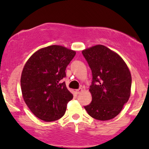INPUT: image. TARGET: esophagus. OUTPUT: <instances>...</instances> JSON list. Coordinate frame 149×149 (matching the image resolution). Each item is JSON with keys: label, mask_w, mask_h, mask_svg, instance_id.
Returning a JSON list of instances; mask_svg holds the SVG:
<instances>
[{"label": "esophagus", "mask_w": 149, "mask_h": 149, "mask_svg": "<svg viewBox=\"0 0 149 149\" xmlns=\"http://www.w3.org/2000/svg\"><path fill=\"white\" fill-rule=\"evenodd\" d=\"M82 90H83V89H82V88H79V89H78V90H76V92L78 95V94H80V92H82Z\"/></svg>", "instance_id": "34e87169"}]
</instances>
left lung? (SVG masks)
I'll list each match as a JSON object with an SVG mask.
<instances>
[{
    "instance_id": "obj_1",
    "label": "left lung",
    "mask_w": 149,
    "mask_h": 149,
    "mask_svg": "<svg viewBox=\"0 0 149 149\" xmlns=\"http://www.w3.org/2000/svg\"><path fill=\"white\" fill-rule=\"evenodd\" d=\"M83 55L92 71V102L85 106L93 118L108 120L121 111L130 96L132 77L123 59L106 46L85 49Z\"/></svg>"
}]
</instances>
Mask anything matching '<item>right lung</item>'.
<instances>
[{
    "label": "right lung",
    "instance_id": "1",
    "mask_svg": "<svg viewBox=\"0 0 149 149\" xmlns=\"http://www.w3.org/2000/svg\"><path fill=\"white\" fill-rule=\"evenodd\" d=\"M76 52L60 45H50L36 52L26 63L22 73L24 100L33 113L46 122L64 115L73 95L62 79Z\"/></svg>",
    "mask_w": 149,
    "mask_h": 149
}]
</instances>
